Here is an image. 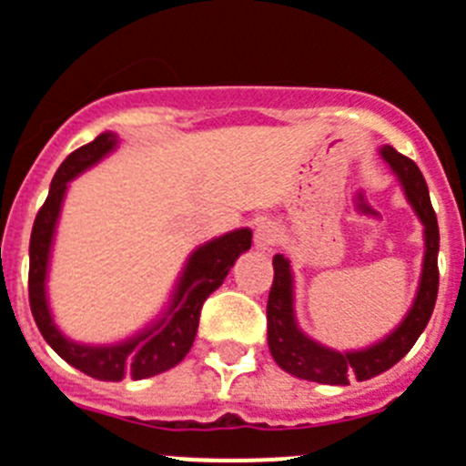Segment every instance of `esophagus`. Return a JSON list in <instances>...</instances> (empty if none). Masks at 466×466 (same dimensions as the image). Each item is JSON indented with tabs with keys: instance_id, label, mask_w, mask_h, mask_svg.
Masks as SVG:
<instances>
[{
	"instance_id": "esophagus-1",
	"label": "esophagus",
	"mask_w": 466,
	"mask_h": 466,
	"mask_svg": "<svg viewBox=\"0 0 466 466\" xmlns=\"http://www.w3.org/2000/svg\"><path fill=\"white\" fill-rule=\"evenodd\" d=\"M278 241V229H275L273 223L264 220L255 228V248L257 250H268L273 243Z\"/></svg>"
}]
</instances>
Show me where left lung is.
Wrapping results in <instances>:
<instances>
[{
	"mask_svg": "<svg viewBox=\"0 0 466 466\" xmlns=\"http://www.w3.org/2000/svg\"><path fill=\"white\" fill-rule=\"evenodd\" d=\"M382 157L387 164L399 175L405 188L410 205L414 207L417 216L426 228V255H423V273L419 284L417 300L412 309L403 319V323L394 329L387 339L378 341L376 346L353 350V353H337L320 343L311 341L309 337L298 329L293 319V282L289 261L282 255L273 257V284H270L268 305H266V319H268V348L279 369L300 380L320 382V385H348L358 380H369L410 353V348L417 343L419 334L426 329L435 309L437 289H440V268H437V252H440V228L437 216L431 205V193L423 179L421 170L412 159L396 152L394 147H382Z\"/></svg>",
	"mask_w": 466,
	"mask_h": 466,
	"instance_id": "left-lung-1",
	"label": "left lung"
}]
</instances>
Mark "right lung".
Returning <instances> with one entry per match:
<instances>
[{
	"mask_svg": "<svg viewBox=\"0 0 466 466\" xmlns=\"http://www.w3.org/2000/svg\"><path fill=\"white\" fill-rule=\"evenodd\" d=\"M116 143H118L116 134H99L95 141L86 143L66 157L54 175L47 200L38 209L29 241V305L40 334L56 350L58 358H63L86 376L108 382H118L123 378L143 380L182 362L196 341L202 305L209 293H214L223 284L238 255L250 250L252 243L250 229H237L198 248L184 268L173 305L166 311L164 319L129 341L118 343V346H81V343L67 341L54 325L47 298H45L49 246H52L54 228H56L67 182L76 177L81 170L97 164L104 155L116 147Z\"/></svg>",
	"mask_w": 466,
	"mask_h": 466,
	"instance_id": "1",
	"label": "right lung"
}]
</instances>
